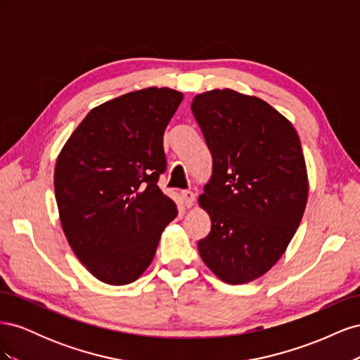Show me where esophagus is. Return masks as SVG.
<instances>
[{
	"label": "esophagus",
	"mask_w": 360,
	"mask_h": 360,
	"mask_svg": "<svg viewBox=\"0 0 360 360\" xmlns=\"http://www.w3.org/2000/svg\"><path fill=\"white\" fill-rule=\"evenodd\" d=\"M180 195H181V200H183L184 205H186V207H192L193 205V202H195V193L192 191H181Z\"/></svg>",
	"instance_id": "esophagus-1"
}]
</instances>
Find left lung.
I'll return each instance as SVG.
<instances>
[{
    "label": "left lung",
    "mask_w": 360,
    "mask_h": 360,
    "mask_svg": "<svg viewBox=\"0 0 360 360\" xmlns=\"http://www.w3.org/2000/svg\"><path fill=\"white\" fill-rule=\"evenodd\" d=\"M191 108L213 158L200 197L212 230L198 242L200 255L222 281L243 284L276 263L302 221L308 176L300 139L258 97L212 90Z\"/></svg>",
    "instance_id": "obj_1"
}]
</instances>
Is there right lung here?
I'll list each match as a JSON object with an SVG mask.
<instances>
[{"mask_svg":"<svg viewBox=\"0 0 360 360\" xmlns=\"http://www.w3.org/2000/svg\"><path fill=\"white\" fill-rule=\"evenodd\" d=\"M181 101L180 91L151 86L97 106L57 159L63 231L81 263L106 284L143 275L177 216L158 181L167 169L163 134Z\"/></svg>","mask_w":360,"mask_h":360,"instance_id":"right-lung-1","label":"right lung"}]
</instances>
